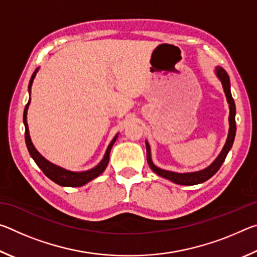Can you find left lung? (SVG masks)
I'll use <instances>...</instances> for the list:
<instances>
[{
  "mask_svg": "<svg viewBox=\"0 0 257 257\" xmlns=\"http://www.w3.org/2000/svg\"><path fill=\"white\" fill-rule=\"evenodd\" d=\"M215 75L219 78V80L222 84L225 97H227V102L229 104V133H228V138L225 141V144L223 146L222 151L219 154V156L213 161V162L208 165L207 168L203 169V170L199 171H195V172H187V173H179V172H173V171H169V170H163L153 163L152 161V156H151V147L149 142L145 141L146 144V153H147V163H149L150 168L153 170L156 175H159L160 177L165 178V179L170 180L175 184L178 185H185V186H193V185H197V184H202V182L206 181L210 179L211 177H213L217 172V170L221 168V165L224 162L225 158L229 153V151L231 150L233 141H234V136H236V105H234V101L232 98L231 95V90H230V79L228 73L225 72L224 69L221 67H216L215 68Z\"/></svg>",
  "mask_w": 257,
  "mask_h": 257,
  "instance_id": "8db88e82",
  "label": "left lung"
}]
</instances>
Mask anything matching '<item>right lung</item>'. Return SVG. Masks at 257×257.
I'll return each instance as SVG.
<instances>
[{"instance_id":"right-lung-1","label":"right lung","mask_w":257,"mask_h":257,"mask_svg":"<svg viewBox=\"0 0 257 257\" xmlns=\"http://www.w3.org/2000/svg\"><path fill=\"white\" fill-rule=\"evenodd\" d=\"M38 70H40V68H37L36 70L34 71L32 78H30V81L28 85L29 95H30V90H32L33 81L35 79V77H36V73L38 72ZM29 104H30V97H29V101L27 103V105H26L25 111H24V124H25V129H26V132H25L26 145H27L29 154L33 158V160L35 161V163L40 167L41 170L45 173V176L47 178H50V179L52 181H54L55 184L63 186V187H81V186L86 185L87 182L92 181L93 179H95V178H97L99 175H101V173L104 172V170H105L107 164H108V160H110L111 149H112L113 144L115 143L116 138H118L119 134H116L115 136L113 137L111 143L107 146L105 154H104L102 161L96 165V167L89 169V170L79 171V172L67 170V169L61 168V167H59V165L50 162L49 160H46L44 156L40 153V152L35 149L32 139H30L29 128H28V123H27V112H28Z\"/></svg>"}]
</instances>
